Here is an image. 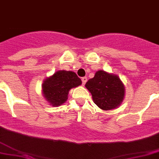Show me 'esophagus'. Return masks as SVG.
<instances>
[{
    "instance_id": "obj_1",
    "label": "esophagus",
    "mask_w": 159,
    "mask_h": 159,
    "mask_svg": "<svg viewBox=\"0 0 159 159\" xmlns=\"http://www.w3.org/2000/svg\"><path fill=\"white\" fill-rule=\"evenodd\" d=\"M88 80V78L86 76L85 77H83L82 78V83H83V84H85V83L87 82Z\"/></svg>"
}]
</instances>
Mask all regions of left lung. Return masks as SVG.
Returning <instances> with one entry per match:
<instances>
[{
	"mask_svg": "<svg viewBox=\"0 0 159 159\" xmlns=\"http://www.w3.org/2000/svg\"><path fill=\"white\" fill-rule=\"evenodd\" d=\"M85 87L92 94L97 106L104 111L118 108L124 101L125 88L118 75L104 70L96 72Z\"/></svg>",
	"mask_w": 159,
	"mask_h": 159,
	"instance_id": "obj_1",
	"label": "left lung"
}]
</instances>
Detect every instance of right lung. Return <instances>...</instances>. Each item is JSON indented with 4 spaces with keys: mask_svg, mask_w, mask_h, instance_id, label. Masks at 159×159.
<instances>
[{
    "mask_svg": "<svg viewBox=\"0 0 159 159\" xmlns=\"http://www.w3.org/2000/svg\"><path fill=\"white\" fill-rule=\"evenodd\" d=\"M81 84L82 81L75 72L58 70L44 80L42 84V92L51 106H58L66 102L70 89Z\"/></svg>",
    "mask_w": 159,
    "mask_h": 159,
    "instance_id": "add662e5",
    "label": "right lung"
}]
</instances>
